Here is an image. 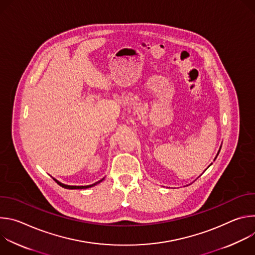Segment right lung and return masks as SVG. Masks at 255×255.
<instances>
[{
    "label": "right lung",
    "instance_id": "1",
    "mask_svg": "<svg viewBox=\"0 0 255 255\" xmlns=\"http://www.w3.org/2000/svg\"><path fill=\"white\" fill-rule=\"evenodd\" d=\"M104 179V178H103ZM103 179H101V180H99V181H97V183H95V184H93V185H90V186H66V185H63V184H61V183H59V181H57L56 179H54L56 183L60 186V187H62V188H64V189H69V190H77V189H88V188H91V187H93V186H95V185H97V184H99L100 181H102Z\"/></svg>",
    "mask_w": 255,
    "mask_h": 255
}]
</instances>
